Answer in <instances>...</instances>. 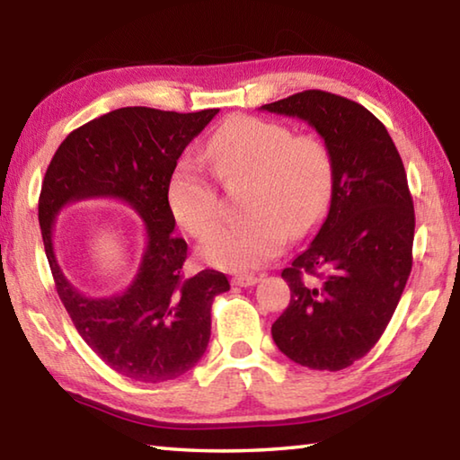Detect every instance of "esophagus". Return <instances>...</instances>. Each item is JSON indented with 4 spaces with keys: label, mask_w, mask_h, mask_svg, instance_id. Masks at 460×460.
<instances>
[{
    "label": "esophagus",
    "mask_w": 460,
    "mask_h": 460,
    "mask_svg": "<svg viewBox=\"0 0 460 460\" xmlns=\"http://www.w3.org/2000/svg\"><path fill=\"white\" fill-rule=\"evenodd\" d=\"M233 286H239V288H249V286H255L260 282L258 276H252V274H237L233 276Z\"/></svg>",
    "instance_id": "1"
}]
</instances>
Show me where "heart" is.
I'll list each match as a JSON object with an SVG mask.
<instances>
[{"mask_svg":"<svg viewBox=\"0 0 460 460\" xmlns=\"http://www.w3.org/2000/svg\"><path fill=\"white\" fill-rule=\"evenodd\" d=\"M205 155L221 182L249 178L241 199L247 215L208 235L221 215L213 182L190 160L170 176V213L192 237L208 235L200 255L211 266L231 271L263 266L282 252L290 233L313 231L329 207L332 162L314 136H294L284 123L239 115L215 131Z\"/></svg>","mask_w":460,"mask_h":460,"instance_id":"heart-1","label":"heart"}]
</instances>
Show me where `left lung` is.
Segmentation results:
<instances>
[{
  "label": "left lung",
  "instance_id": "8db88e82",
  "mask_svg": "<svg viewBox=\"0 0 460 460\" xmlns=\"http://www.w3.org/2000/svg\"><path fill=\"white\" fill-rule=\"evenodd\" d=\"M260 109L306 121L332 162L329 213L282 271L290 305L271 337L302 367L345 369L379 341L408 282L416 221L406 170L384 123L351 99L313 89Z\"/></svg>",
  "mask_w": 460,
  "mask_h": 460
}]
</instances>
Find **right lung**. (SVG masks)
<instances>
[{
  "label": "right lung",
  "instance_id": "1",
  "mask_svg": "<svg viewBox=\"0 0 460 460\" xmlns=\"http://www.w3.org/2000/svg\"><path fill=\"white\" fill-rule=\"evenodd\" d=\"M219 109L197 113L121 107L84 123L46 170L38 221L54 284L83 341L119 376L142 384L176 379L205 355L211 306L229 279L215 270L184 276L186 241L172 235L166 189L184 147ZM118 198L146 225L143 261L121 295L93 299L67 282L53 252V225L66 204Z\"/></svg>",
  "mask_w": 460,
  "mask_h": 460
}]
</instances>
